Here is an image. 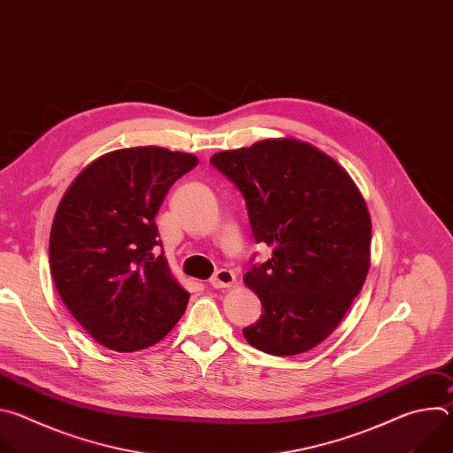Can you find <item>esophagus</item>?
Instances as JSON below:
<instances>
[{
	"label": "esophagus",
	"mask_w": 453,
	"mask_h": 453,
	"mask_svg": "<svg viewBox=\"0 0 453 453\" xmlns=\"http://www.w3.org/2000/svg\"><path fill=\"white\" fill-rule=\"evenodd\" d=\"M234 273L233 271H227V269H220L211 280H210V285L213 288H229L233 283H234Z\"/></svg>",
	"instance_id": "1"
}]
</instances>
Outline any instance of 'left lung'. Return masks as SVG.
Instances as JSON below:
<instances>
[{
  "instance_id": "left-lung-1",
  "label": "left lung",
  "mask_w": 453,
  "mask_h": 453,
  "mask_svg": "<svg viewBox=\"0 0 453 453\" xmlns=\"http://www.w3.org/2000/svg\"><path fill=\"white\" fill-rule=\"evenodd\" d=\"M243 193L256 242L273 257L245 273L264 313L243 330L260 351H310L341 325L371 265V217L351 175L296 138H271L211 157Z\"/></svg>"
}]
</instances>
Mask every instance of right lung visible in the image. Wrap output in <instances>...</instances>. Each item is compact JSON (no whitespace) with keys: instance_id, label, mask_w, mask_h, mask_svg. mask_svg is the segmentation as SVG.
<instances>
[{"instance_id":"add662e5","label":"right lung","mask_w":453,"mask_h":453,"mask_svg":"<svg viewBox=\"0 0 453 453\" xmlns=\"http://www.w3.org/2000/svg\"><path fill=\"white\" fill-rule=\"evenodd\" d=\"M197 156L163 147L107 152L64 193L50 233V271L64 304L102 346L131 353L159 342L189 294L161 252L156 215Z\"/></svg>"}]
</instances>
